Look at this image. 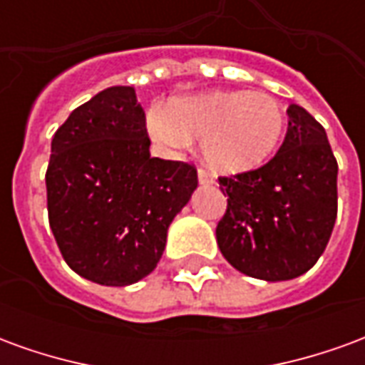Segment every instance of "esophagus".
Returning <instances> with one entry per match:
<instances>
[{
  "instance_id": "esophagus-1",
  "label": "esophagus",
  "mask_w": 365,
  "mask_h": 365,
  "mask_svg": "<svg viewBox=\"0 0 365 365\" xmlns=\"http://www.w3.org/2000/svg\"><path fill=\"white\" fill-rule=\"evenodd\" d=\"M197 178H199V183L201 185H211V183H215V175L211 174V172H207V170H199L197 172Z\"/></svg>"
}]
</instances>
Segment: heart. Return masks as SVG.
Listing matches in <instances>:
<instances>
[{"mask_svg":"<svg viewBox=\"0 0 365 365\" xmlns=\"http://www.w3.org/2000/svg\"><path fill=\"white\" fill-rule=\"evenodd\" d=\"M148 130L172 148L201 140L209 166L242 174L264 166L277 152L285 135V109L266 91H209L175 99L164 113H152Z\"/></svg>","mask_w":365,"mask_h":365,"instance_id":"heart-1","label":"heart"}]
</instances>
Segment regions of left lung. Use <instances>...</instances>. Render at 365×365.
Here are the masks:
<instances>
[{
    "label": "left lung",
    "mask_w": 365,
    "mask_h": 365,
    "mask_svg": "<svg viewBox=\"0 0 365 365\" xmlns=\"http://www.w3.org/2000/svg\"><path fill=\"white\" fill-rule=\"evenodd\" d=\"M287 115V135L268 164L219 178L229 205L217 245L232 268L266 282L313 268L336 221L338 164L327 133L299 105Z\"/></svg>",
    "instance_id": "left-lung-1"
}]
</instances>
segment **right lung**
<instances>
[{
    "label": "right lung",
    "instance_id": "1",
    "mask_svg": "<svg viewBox=\"0 0 365 365\" xmlns=\"http://www.w3.org/2000/svg\"><path fill=\"white\" fill-rule=\"evenodd\" d=\"M130 86H113L54 133L46 205L62 258L99 285L123 287L156 268L170 222L197 187L187 162L150 158Z\"/></svg>",
    "mask_w": 365,
    "mask_h": 365
}]
</instances>
